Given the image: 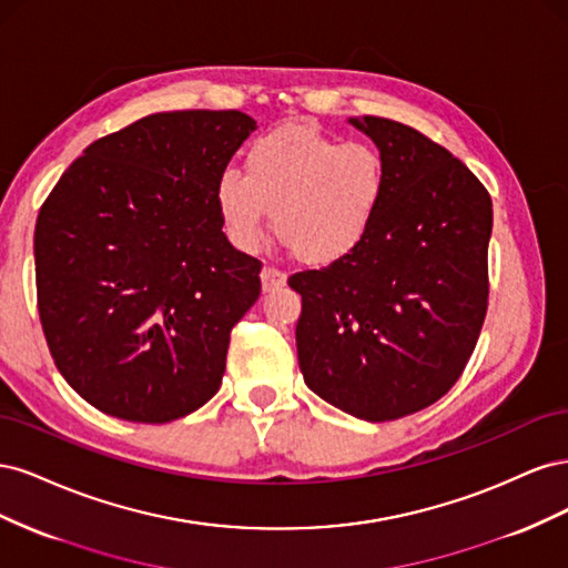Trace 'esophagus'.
Wrapping results in <instances>:
<instances>
[{
	"label": "esophagus",
	"mask_w": 568,
	"mask_h": 568,
	"mask_svg": "<svg viewBox=\"0 0 568 568\" xmlns=\"http://www.w3.org/2000/svg\"><path fill=\"white\" fill-rule=\"evenodd\" d=\"M261 282H263V291L282 288L286 284V274L282 270H277V267H263Z\"/></svg>",
	"instance_id": "obj_1"
}]
</instances>
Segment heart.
I'll use <instances>...</instances> for the list:
<instances>
[{"mask_svg":"<svg viewBox=\"0 0 568 568\" xmlns=\"http://www.w3.org/2000/svg\"><path fill=\"white\" fill-rule=\"evenodd\" d=\"M215 209L230 242L246 253L272 230L305 265H334L363 246L388 199L379 149L341 142L313 125H286L255 140L244 175L225 170Z\"/></svg>","mask_w":568,"mask_h":568,"instance_id":"1","label":"heart"}]
</instances>
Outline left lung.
I'll return each mask as SVG.
<instances>
[{
	"mask_svg": "<svg viewBox=\"0 0 568 568\" xmlns=\"http://www.w3.org/2000/svg\"><path fill=\"white\" fill-rule=\"evenodd\" d=\"M388 165L374 230L341 263L288 277L303 379L365 422H390L448 393L476 348L488 307L493 203L448 149L415 128L363 115Z\"/></svg>",
	"mask_w": 568,
	"mask_h": 568,
	"instance_id": "obj_1",
	"label": "left lung"
}]
</instances>
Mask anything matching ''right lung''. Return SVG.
I'll list each match as a JSON object with an SVG mask.
<instances>
[{
	"mask_svg": "<svg viewBox=\"0 0 568 568\" xmlns=\"http://www.w3.org/2000/svg\"><path fill=\"white\" fill-rule=\"evenodd\" d=\"M253 130L242 111L146 115L84 149L42 203L40 322L92 407L165 424L217 393L261 261L227 242L213 192Z\"/></svg>",
	"mask_w": 568,
	"mask_h": 568,
	"instance_id": "1",
	"label": "right lung"
}]
</instances>
